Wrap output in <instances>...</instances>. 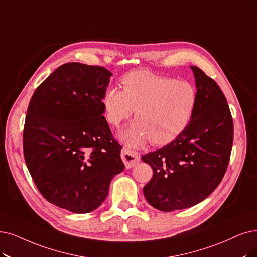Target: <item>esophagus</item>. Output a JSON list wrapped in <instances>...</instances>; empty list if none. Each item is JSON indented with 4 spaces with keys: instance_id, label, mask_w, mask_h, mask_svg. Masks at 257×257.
<instances>
[{
    "instance_id": "esophagus-1",
    "label": "esophagus",
    "mask_w": 257,
    "mask_h": 257,
    "mask_svg": "<svg viewBox=\"0 0 257 257\" xmlns=\"http://www.w3.org/2000/svg\"><path fill=\"white\" fill-rule=\"evenodd\" d=\"M121 158L125 164L126 169H132L133 167H135L136 164L140 161V155L137 152L132 151L130 149L123 148L121 151Z\"/></svg>"
}]
</instances>
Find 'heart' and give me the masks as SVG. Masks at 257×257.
I'll list each match as a JSON object with an SVG mask.
<instances>
[{
  "label": "heart",
  "mask_w": 257,
  "mask_h": 257,
  "mask_svg": "<svg viewBox=\"0 0 257 257\" xmlns=\"http://www.w3.org/2000/svg\"><path fill=\"white\" fill-rule=\"evenodd\" d=\"M123 90L108 87L100 103L109 124L117 126L135 109L136 119L119 137L128 147H140L151 140L164 146L186 131L197 105V91L188 81L137 70L123 77Z\"/></svg>",
  "instance_id": "obj_1"
}]
</instances>
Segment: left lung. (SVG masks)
Listing matches in <instances>:
<instances>
[{
    "mask_svg": "<svg viewBox=\"0 0 257 257\" xmlns=\"http://www.w3.org/2000/svg\"><path fill=\"white\" fill-rule=\"evenodd\" d=\"M197 105L190 124L169 145L141 157L153 169L143 188L152 207L171 212L191 208L218 187L229 164L233 120L227 99L216 82L191 66Z\"/></svg>",
    "mask_w": 257,
    "mask_h": 257,
    "instance_id": "1",
    "label": "left lung"
}]
</instances>
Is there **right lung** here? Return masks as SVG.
<instances>
[{
	"label": "right lung",
	"mask_w": 257,
	"mask_h": 257,
	"mask_svg": "<svg viewBox=\"0 0 257 257\" xmlns=\"http://www.w3.org/2000/svg\"><path fill=\"white\" fill-rule=\"evenodd\" d=\"M111 73L78 62L61 65L30 99L23 131L27 169L42 196L77 214L101 206L124 170L100 103Z\"/></svg>",
	"instance_id": "obj_1"
}]
</instances>
